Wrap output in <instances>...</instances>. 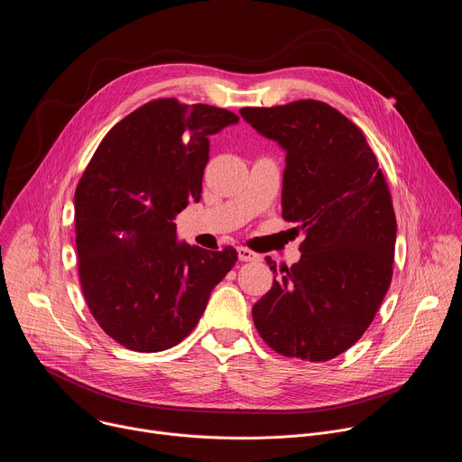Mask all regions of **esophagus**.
Instances as JSON below:
<instances>
[{"label":"esophagus","instance_id":"34e87169","mask_svg":"<svg viewBox=\"0 0 462 462\" xmlns=\"http://www.w3.org/2000/svg\"><path fill=\"white\" fill-rule=\"evenodd\" d=\"M237 255H239L241 261H259V259H261L259 254H255L254 250H250V248H246V246H239V248H237Z\"/></svg>","mask_w":462,"mask_h":462}]
</instances>
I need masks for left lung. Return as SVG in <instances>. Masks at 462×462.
Wrapping results in <instances>:
<instances>
[{
  "label": "left lung",
  "mask_w": 462,
  "mask_h": 462,
  "mask_svg": "<svg viewBox=\"0 0 462 462\" xmlns=\"http://www.w3.org/2000/svg\"><path fill=\"white\" fill-rule=\"evenodd\" d=\"M241 116L285 152L282 216L305 234L289 269L267 257L273 289L252 307L254 325L276 353L331 360L371 325L393 278L391 193L364 134L319 100L243 107Z\"/></svg>",
  "instance_id": "obj_1"
}]
</instances>
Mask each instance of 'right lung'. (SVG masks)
Masks as SVG:
<instances>
[{
    "instance_id": "right-lung-1",
    "label": "right lung",
    "mask_w": 462,
    "mask_h": 462,
    "mask_svg": "<svg viewBox=\"0 0 462 462\" xmlns=\"http://www.w3.org/2000/svg\"><path fill=\"white\" fill-rule=\"evenodd\" d=\"M237 120L208 104L152 100L111 127L77 186L82 292L125 349L159 353L182 342L236 265L232 246L179 243L173 219L201 199L208 137Z\"/></svg>"
}]
</instances>
